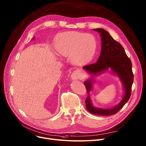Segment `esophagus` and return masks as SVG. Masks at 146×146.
<instances>
[{
    "instance_id": "obj_1",
    "label": "esophagus",
    "mask_w": 146,
    "mask_h": 146,
    "mask_svg": "<svg viewBox=\"0 0 146 146\" xmlns=\"http://www.w3.org/2000/svg\"><path fill=\"white\" fill-rule=\"evenodd\" d=\"M81 72L79 70H76L73 72L71 75V78L72 80H77L80 78Z\"/></svg>"
}]
</instances>
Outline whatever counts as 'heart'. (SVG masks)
Here are the masks:
<instances>
[{
  "mask_svg": "<svg viewBox=\"0 0 146 146\" xmlns=\"http://www.w3.org/2000/svg\"><path fill=\"white\" fill-rule=\"evenodd\" d=\"M96 47V40L93 35L76 31L61 34L55 45L58 55L70 57L72 63L77 65L90 60L95 54Z\"/></svg>",
  "mask_w": 146,
  "mask_h": 146,
  "instance_id": "heart-1",
  "label": "heart"
}]
</instances>
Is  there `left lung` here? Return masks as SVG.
<instances>
[{
    "mask_svg": "<svg viewBox=\"0 0 146 146\" xmlns=\"http://www.w3.org/2000/svg\"><path fill=\"white\" fill-rule=\"evenodd\" d=\"M100 34L101 37V52L96 63L83 67L91 75H97L106 71L109 68L119 78L123 84L124 95L121 102L110 109H102L95 107L91 101L90 92L92 89V79L84 83L88 96L86 99V107L92 114L100 116H110L117 113L128 102L131 96V87L134 80L132 71V63L127 56L121 44L115 40L109 33L102 28L94 29Z\"/></svg>",
    "mask_w": 146,
    "mask_h": 146,
    "instance_id": "1",
    "label": "left lung"
}]
</instances>
